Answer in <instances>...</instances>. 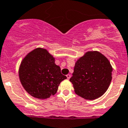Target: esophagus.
Instances as JSON below:
<instances>
[{"instance_id":"34e87169","label":"esophagus","mask_w":128,"mask_h":128,"mask_svg":"<svg viewBox=\"0 0 128 128\" xmlns=\"http://www.w3.org/2000/svg\"><path fill=\"white\" fill-rule=\"evenodd\" d=\"M66 77L68 79H69L70 78V74H68V75H66Z\"/></svg>"}]
</instances>
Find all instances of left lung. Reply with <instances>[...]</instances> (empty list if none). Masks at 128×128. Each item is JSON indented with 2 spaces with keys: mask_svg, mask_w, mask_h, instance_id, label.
I'll list each match as a JSON object with an SVG mask.
<instances>
[{
  "mask_svg": "<svg viewBox=\"0 0 128 128\" xmlns=\"http://www.w3.org/2000/svg\"><path fill=\"white\" fill-rule=\"evenodd\" d=\"M112 68L108 59L98 51L87 52L75 64L72 83L76 94L86 100L101 97L112 79Z\"/></svg>",
  "mask_w": 128,
  "mask_h": 128,
  "instance_id": "8db88e82",
  "label": "left lung"
}]
</instances>
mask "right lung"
Returning <instances> with one entry per match:
<instances>
[{
    "instance_id": "right-lung-1",
    "label": "right lung",
    "mask_w": 128,
    "mask_h": 128,
    "mask_svg": "<svg viewBox=\"0 0 128 128\" xmlns=\"http://www.w3.org/2000/svg\"><path fill=\"white\" fill-rule=\"evenodd\" d=\"M19 79L25 90L38 99L49 98L57 92L60 82L67 79L48 50L37 48L21 62Z\"/></svg>"
}]
</instances>
